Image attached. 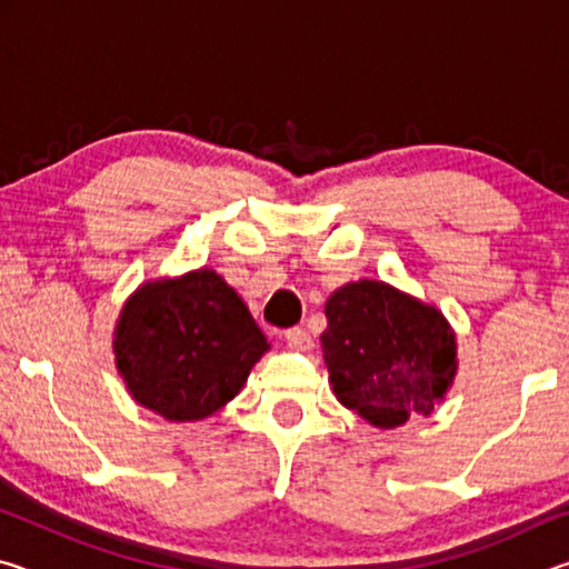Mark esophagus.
Masks as SVG:
<instances>
[{
  "instance_id": "esophagus-1",
  "label": "esophagus",
  "mask_w": 569,
  "mask_h": 569,
  "mask_svg": "<svg viewBox=\"0 0 569 569\" xmlns=\"http://www.w3.org/2000/svg\"><path fill=\"white\" fill-rule=\"evenodd\" d=\"M283 336H286L288 346H291V349H296V351H308V349H313V339H311V333H308L306 329H301V326H293V329L283 331Z\"/></svg>"
}]
</instances>
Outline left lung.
<instances>
[{
    "instance_id": "left-lung-1",
    "label": "left lung",
    "mask_w": 569,
    "mask_h": 569,
    "mask_svg": "<svg viewBox=\"0 0 569 569\" xmlns=\"http://www.w3.org/2000/svg\"><path fill=\"white\" fill-rule=\"evenodd\" d=\"M323 361L336 399L371 427L429 417L457 373V336L439 308L361 278L326 301Z\"/></svg>"
}]
</instances>
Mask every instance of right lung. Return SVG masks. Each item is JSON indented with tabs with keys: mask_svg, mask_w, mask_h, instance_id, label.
Instances as JSON below:
<instances>
[{
	"mask_svg": "<svg viewBox=\"0 0 569 569\" xmlns=\"http://www.w3.org/2000/svg\"><path fill=\"white\" fill-rule=\"evenodd\" d=\"M268 349L243 298L210 268L142 283L112 339L132 399L168 421H198L226 407Z\"/></svg>",
	"mask_w": 569,
	"mask_h": 569,
	"instance_id": "add662e5",
	"label": "right lung"
}]
</instances>
